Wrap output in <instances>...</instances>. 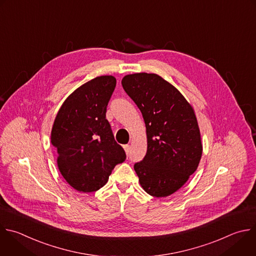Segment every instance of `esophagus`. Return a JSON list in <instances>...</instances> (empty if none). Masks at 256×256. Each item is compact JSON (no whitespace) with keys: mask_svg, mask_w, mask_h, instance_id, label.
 <instances>
[{"mask_svg":"<svg viewBox=\"0 0 256 256\" xmlns=\"http://www.w3.org/2000/svg\"><path fill=\"white\" fill-rule=\"evenodd\" d=\"M124 148L126 154L128 156L130 152V144H126V146H124Z\"/></svg>","mask_w":256,"mask_h":256,"instance_id":"1","label":"esophagus"}]
</instances>
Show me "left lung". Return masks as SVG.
Instances as JSON below:
<instances>
[{
	"label": "left lung",
	"instance_id": "1",
	"mask_svg": "<svg viewBox=\"0 0 256 256\" xmlns=\"http://www.w3.org/2000/svg\"><path fill=\"white\" fill-rule=\"evenodd\" d=\"M122 84L146 124V154L134 166L140 184L150 196L172 195L188 181L201 160L203 146L194 110L158 74H128Z\"/></svg>",
	"mask_w": 256,
	"mask_h": 256
}]
</instances>
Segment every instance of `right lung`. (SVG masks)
<instances>
[{
  "label": "right lung",
  "mask_w": 256,
  "mask_h": 256,
  "mask_svg": "<svg viewBox=\"0 0 256 256\" xmlns=\"http://www.w3.org/2000/svg\"><path fill=\"white\" fill-rule=\"evenodd\" d=\"M116 85L112 75L84 83L65 100L55 118L51 144L57 150L58 168L79 192L100 190L114 168L126 158L106 118Z\"/></svg>",
  "instance_id": "right-lung-1"
}]
</instances>
